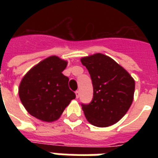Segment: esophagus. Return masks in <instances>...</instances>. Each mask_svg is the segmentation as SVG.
<instances>
[{"label":"esophagus","instance_id":"1","mask_svg":"<svg viewBox=\"0 0 158 158\" xmlns=\"http://www.w3.org/2000/svg\"><path fill=\"white\" fill-rule=\"evenodd\" d=\"M75 95H76V98H79V90H76Z\"/></svg>","mask_w":158,"mask_h":158}]
</instances>
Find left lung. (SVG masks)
Returning <instances> with one entry per match:
<instances>
[{"mask_svg":"<svg viewBox=\"0 0 158 158\" xmlns=\"http://www.w3.org/2000/svg\"><path fill=\"white\" fill-rule=\"evenodd\" d=\"M93 85V99L82 104L86 119L96 127L118 122L132 104L135 83L123 67L109 56L96 53L81 58Z\"/></svg>","mask_w":158,"mask_h":158,"instance_id":"obj_1","label":"left lung"}]
</instances>
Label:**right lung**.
I'll return each instance as SVG.
<instances>
[{
	"instance_id": "add662e5",
	"label": "right lung",
	"mask_w": 158,
	"mask_h": 158,
	"mask_svg": "<svg viewBox=\"0 0 158 158\" xmlns=\"http://www.w3.org/2000/svg\"><path fill=\"white\" fill-rule=\"evenodd\" d=\"M67 61L52 56L36 64L23 78L19 94L28 113L45 122L58 119L76 97L69 87V79L62 74Z\"/></svg>"
}]
</instances>
